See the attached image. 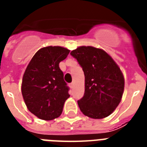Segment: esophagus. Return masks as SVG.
I'll return each mask as SVG.
<instances>
[{"mask_svg": "<svg viewBox=\"0 0 147 147\" xmlns=\"http://www.w3.org/2000/svg\"><path fill=\"white\" fill-rule=\"evenodd\" d=\"M74 87V83H71L70 84V88H73Z\"/></svg>", "mask_w": 147, "mask_h": 147, "instance_id": "esophagus-1", "label": "esophagus"}]
</instances>
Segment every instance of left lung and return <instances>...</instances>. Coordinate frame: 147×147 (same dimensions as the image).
I'll list each match as a JSON object with an SVG mask.
<instances>
[{
    "label": "left lung",
    "mask_w": 147,
    "mask_h": 147,
    "mask_svg": "<svg viewBox=\"0 0 147 147\" xmlns=\"http://www.w3.org/2000/svg\"><path fill=\"white\" fill-rule=\"evenodd\" d=\"M70 54L85 74V94L78 100L81 111L94 119L109 116L118 106L123 93L124 78L121 69L101 49L83 46Z\"/></svg>",
    "instance_id": "left-lung-1"
}]
</instances>
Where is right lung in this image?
<instances>
[{
  "label": "right lung",
  "instance_id": "obj_1",
  "mask_svg": "<svg viewBox=\"0 0 147 147\" xmlns=\"http://www.w3.org/2000/svg\"><path fill=\"white\" fill-rule=\"evenodd\" d=\"M69 52L62 47H43L35 53L26 67L22 94L29 111L38 118L51 121L59 117L70 96L59 68V62Z\"/></svg>",
  "mask_w": 147,
  "mask_h": 147
}]
</instances>
